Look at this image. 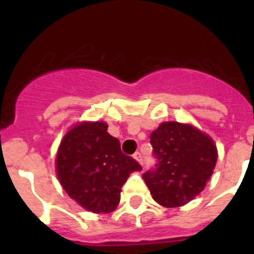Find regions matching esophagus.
<instances>
[{"label":"esophagus","instance_id":"34e87169","mask_svg":"<svg viewBox=\"0 0 254 254\" xmlns=\"http://www.w3.org/2000/svg\"><path fill=\"white\" fill-rule=\"evenodd\" d=\"M133 158L136 159V160H137L138 163L141 164V165H143V163H142V155H141V152H136V154L133 155Z\"/></svg>","mask_w":254,"mask_h":254}]
</instances>
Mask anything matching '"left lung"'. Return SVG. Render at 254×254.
<instances>
[{
    "instance_id": "left-lung-1",
    "label": "left lung",
    "mask_w": 254,
    "mask_h": 254,
    "mask_svg": "<svg viewBox=\"0 0 254 254\" xmlns=\"http://www.w3.org/2000/svg\"><path fill=\"white\" fill-rule=\"evenodd\" d=\"M155 167L142 178L152 198L178 207L205 188L217 160L214 141L190 125L164 122L150 136Z\"/></svg>"
}]
</instances>
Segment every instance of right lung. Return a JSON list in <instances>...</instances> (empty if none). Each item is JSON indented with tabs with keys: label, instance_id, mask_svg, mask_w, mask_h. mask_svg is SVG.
Segmentation results:
<instances>
[{
	"label": "right lung",
	"instance_id": "add662e5",
	"mask_svg": "<svg viewBox=\"0 0 254 254\" xmlns=\"http://www.w3.org/2000/svg\"><path fill=\"white\" fill-rule=\"evenodd\" d=\"M104 122H84L69 129L56 158L57 176L67 194L85 210L112 212L129 173L141 170L137 161L121 150L118 138Z\"/></svg>",
	"mask_w": 254,
	"mask_h": 254
}]
</instances>
